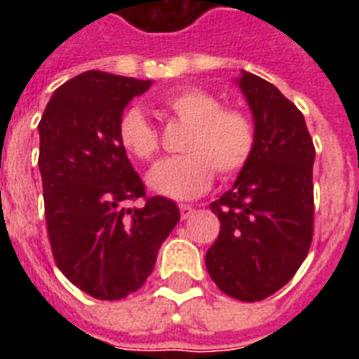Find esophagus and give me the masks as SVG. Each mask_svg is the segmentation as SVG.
<instances>
[{
    "label": "esophagus",
    "instance_id": "esophagus-1",
    "mask_svg": "<svg viewBox=\"0 0 359 359\" xmlns=\"http://www.w3.org/2000/svg\"><path fill=\"white\" fill-rule=\"evenodd\" d=\"M179 210H180V215H182V219H188L196 211L192 205H187V203H180Z\"/></svg>",
    "mask_w": 359,
    "mask_h": 359
}]
</instances>
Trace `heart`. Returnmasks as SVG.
Listing matches in <instances>:
<instances>
[{
  "instance_id": "heart-1",
  "label": "heart",
  "mask_w": 359,
  "mask_h": 359,
  "mask_svg": "<svg viewBox=\"0 0 359 359\" xmlns=\"http://www.w3.org/2000/svg\"><path fill=\"white\" fill-rule=\"evenodd\" d=\"M159 109L188 125L182 142L187 154L161 159L146 175L151 192L172 200L202 196L221 177H233L254 151V126L238 109L221 107L215 95L198 86L171 90L159 97ZM118 144L128 156L149 161L157 151V133L140 109L123 113L117 126Z\"/></svg>"
}]
</instances>
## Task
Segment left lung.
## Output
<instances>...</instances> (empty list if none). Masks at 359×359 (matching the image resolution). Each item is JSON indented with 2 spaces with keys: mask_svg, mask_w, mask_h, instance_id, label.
Returning a JSON list of instances; mask_svg holds the SVG:
<instances>
[{
  "mask_svg": "<svg viewBox=\"0 0 359 359\" xmlns=\"http://www.w3.org/2000/svg\"><path fill=\"white\" fill-rule=\"evenodd\" d=\"M236 84L254 118V151L233 188L210 205L221 231L205 267L225 294L259 302L283 288L308 256L316 149L304 115L277 86L248 71Z\"/></svg>",
  "mask_w": 359,
  "mask_h": 359,
  "instance_id": "left-lung-1",
  "label": "left lung"
}]
</instances>
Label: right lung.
<instances>
[{
    "label": "right lung",
    "mask_w": 359,
    "mask_h": 359,
    "mask_svg": "<svg viewBox=\"0 0 359 359\" xmlns=\"http://www.w3.org/2000/svg\"><path fill=\"white\" fill-rule=\"evenodd\" d=\"M151 81L86 71L59 86L38 125L46 223L55 264L97 300L136 292L180 211L144 184L118 144L123 111Z\"/></svg>",
    "instance_id": "right-lung-1"
}]
</instances>
